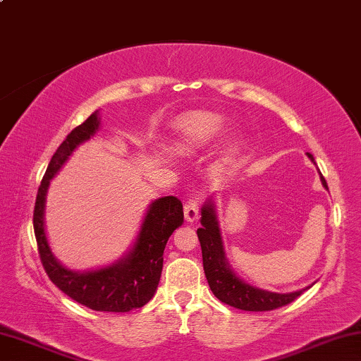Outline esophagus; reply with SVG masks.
Instances as JSON below:
<instances>
[{
	"mask_svg": "<svg viewBox=\"0 0 361 361\" xmlns=\"http://www.w3.org/2000/svg\"><path fill=\"white\" fill-rule=\"evenodd\" d=\"M185 216L186 221L189 223H195L199 219V202L195 199L188 200L185 204Z\"/></svg>",
	"mask_w": 361,
	"mask_h": 361,
	"instance_id": "1",
	"label": "esophagus"
}]
</instances>
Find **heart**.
<instances>
[{
	"label": "heart",
	"instance_id": "obj_1",
	"mask_svg": "<svg viewBox=\"0 0 361 361\" xmlns=\"http://www.w3.org/2000/svg\"><path fill=\"white\" fill-rule=\"evenodd\" d=\"M229 122L224 116L212 111H191L180 116L173 122V135L170 140V148L176 154L195 156L199 152L209 149L216 140L228 129ZM245 146V135L235 132L226 142L221 161L231 162L240 154Z\"/></svg>",
	"mask_w": 361,
	"mask_h": 361
}]
</instances>
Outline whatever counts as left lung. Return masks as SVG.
<instances>
[{
	"label": "left lung",
	"mask_w": 361,
	"mask_h": 361,
	"mask_svg": "<svg viewBox=\"0 0 361 361\" xmlns=\"http://www.w3.org/2000/svg\"><path fill=\"white\" fill-rule=\"evenodd\" d=\"M307 157L315 164V159L310 152H307ZM320 181L325 189H328L326 181L322 173ZM200 215H202L200 216L202 228L197 229V237L200 248H202L205 277L209 280L213 295L221 302L240 310H250V312H266V310L279 309L282 305L293 302L298 296H301L305 290L312 286H305L302 290L291 293H276L247 283L245 280L237 276L234 269L231 267L228 258H226L216 204L213 195L205 200Z\"/></svg>",
	"instance_id": "left-lung-1"
}]
</instances>
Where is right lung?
Wrapping results in <instances>:
<instances>
[{"label":"right lung","mask_w":361,"mask_h":361,"mask_svg":"<svg viewBox=\"0 0 361 361\" xmlns=\"http://www.w3.org/2000/svg\"><path fill=\"white\" fill-rule=\"evenodd\" d=\"M100 124V111L97 109L81 126L73 129L54 152L36 195L33 228L42 266L59 290L92 310L130 312L132 309L143 307L149 302L157 290L164 264V250L169 237L180 228L185 218L180 199L166 195L152 200L132 247L111 264L97 269L73 271L63 266L54 255L46 235L44 210L51 181L65 166L73 151L99 132Z\"/></svg>","instance_id":"obj_1"}]
</instances>
